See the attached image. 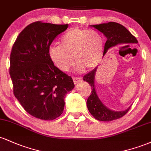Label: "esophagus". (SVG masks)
I'll return each mask as SVG.
<instances>
[{"label": "esophagus", "mask_w": 151, "mask_h": 151, "mask_svg": "<svg viewBox=\"0 0 151 151\" xmlns=\"http://www.w3.org/2000/svg\"><path fill=\"white\" fill-rule=\"evenodd\" d=\"M73 81H74V84H77L78 83L81 82V81H82V79H81V78H79V77H74L73 78Z\"/></svg>", "instance_id": "esophagus-1"}]
</instances>
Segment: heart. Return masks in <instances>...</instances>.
I'll use <instances>...</instances> for the list:
<instances>
[{
    "mask_svg": "<svg viewBox=\"0 0 151 151\" xmlns=\"http://www.w3.org/2000/svg\"><path fill=\"white\" fill-rule=\"evenodd\" d=\"M60 45L50 47L52 62L62 72H67L77 63L76 70L82 72L96 67L103 56V38L97 31L74 27L60 38ZM74 60H73V59Z\"/></svg>",
    "mask_w": 151,
    "mask_h": 151,
    "instance_id": "1",
    "label": "heart"
}]
</instances>
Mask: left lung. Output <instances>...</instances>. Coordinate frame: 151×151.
Instances as JSON below:
<instances>
[{"label": "left lung", "mask_w": 151, "mask_h": 151, "mask_svg": "<svg viewBox=\"0 0 151 151\" xmlns=\"http://www.w3.org/2000/svg\"><path fill=\"white\" fill-rule=\"evenodd\" d=\"M104 34L107 40L105 43L104 55L107 52L109 49L113 47L124 44H137L136 38L129 32L124 26L114 22L108 23H101L99 25H90ZM97 67L92 71L84 76L83 79L91 86V93L88 98L86 105L89 111L96 119L101 121H111L122 117L129 111L131 106L127 109L120 111H113L109 109L102 103L95 89V74Z\"/></svg>", "instance_id": "left-lung-1"}]
</instances>
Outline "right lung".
<instances>
[{
	"mask_svg": "<svg viewBox=\"0 0 151 151\" xmlns=\"http://www.w3.org/2000/svg\"><path fill=\"white\" fill-rule=\"evenodd\" d=\"M68 25L35 22L19 34L10 54V75L13 93L32 116L53 120L65 108V97L74 89L72 77L54 65L49 48Z\"/></svg>",
	"mask_w": 151,
	"mask_h": 151,
	"instance_id": "obj_1",
	"label": "right lung"
}]
</instances>
